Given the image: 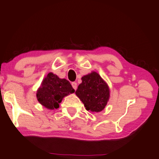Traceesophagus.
<instances>
[{"label":"esophagus","instance_id":"esophagus-1","mask_svg":"<svg viewBox=\"0 0 159 159\" xmlns=\"http://www.w3.org/2000/svg\"><path fill=\"white\" fill-rule=\"evenodd\" d=\"M71 85H72V87H73V88L75 89V90H76V88H77V83L76 82H72Z\"/></svg>","mask_w":159,"mask_h":159}]
</instances>
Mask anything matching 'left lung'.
<instances>
[{"label":"left lung","instance_id":"obj_1","mask_svg":"<svg viewBox=\"0 0 159 159\" xmlns=\"http://www.w3.org/2000/svg\"><path fill=\"white\" fill-rule=\"evenodd\" d=\"M82 83L79 85L76 94L83 103L87 111L100 112L104 109L110 97L108 86L97 72L81 78Z\"/></svg>","mask_w":159,"mask_h":159}]
</instances>
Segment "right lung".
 I'll return each instance as SVG.
<instances>
[{
	"label": "right lung",
	"mask_w": 159,
	"mask_h": 159,
	"mask_svg": "<svg viewBox=\"0 0 159 159\" xmlns=\"http://www.w3.org/2000/svg\"><path fill=\"white\" fill-rule=\"evenodd\" d=\"M74 92L69 80L60 79L57 75L50 72L37 89V98L45 108L53 110L59 108V103H61L63 98Z\"/></svg>",
	"instance_id": "add662e5"
}]
</instances>
